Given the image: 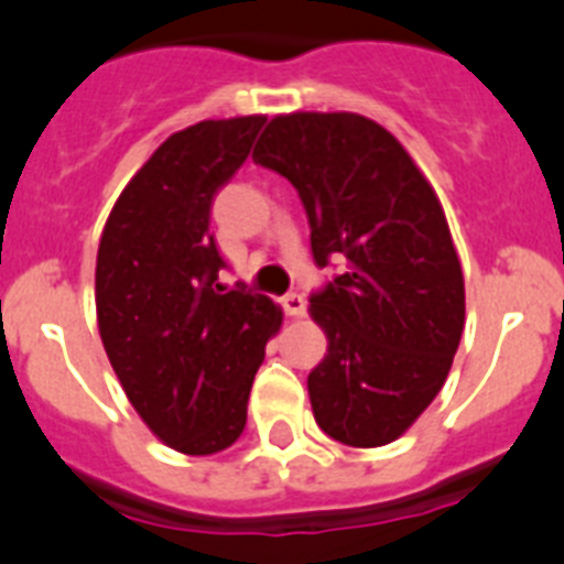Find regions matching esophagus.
<instances>
[{
	"label": "esophagus",
	"mask_w": 564,
	"mask_h": 564,
	"mask_svg": "<svg viewBox=\"0 0 564 564\" xmlns=\"http://www.w3.org/2000/svg\"><path fill=\"white\" fill-rule=\"evenodd\" d=\"M283 310H286V315H292V317H303L306 315V297L297 295V292H292V295L283 297Z\"/></svg>",
	"instance_id": "1"
}]
</instances>
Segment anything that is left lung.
Masks as SVG:
<instances>
[{
    "label": "left lung",
    "instance_id": "8db88e82",
    "mask_svg": "<svg viewBox=\"0 0 564 564\" xmlns=\"http://www.w3.org/2000/svg\"><path fill=\"white\" fill-rule=\"evenodd\" d=\"M297 189L317 267L312 292L329 351L310 375L332 440H398L443 389L465 323V283L437 195L400 141L357 112L275 116L252 153Z\"/></svg>",
    "mask_w": 564,
    "mask_h": 564
}]
</instances>
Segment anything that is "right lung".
Masks as SVG:
<instances>
[{"instance_id": "obj_1", "label": "right lung", "mask_w": 564, "mask_h": 564, "mask_svg": "<svg viewBox=\"0 0 564 564\" xmlns=\"http://www.w3.org/2000/svg\"><path fill=\"white\" fill-rule=\"evenodd\" d=\"M263 116L200 121L170 135L119 195L96 258V312L121 389L155 437L184 454L224 452L281 310L227 289L213 200L261 133Z\"/></svg>"}]
</instances>
